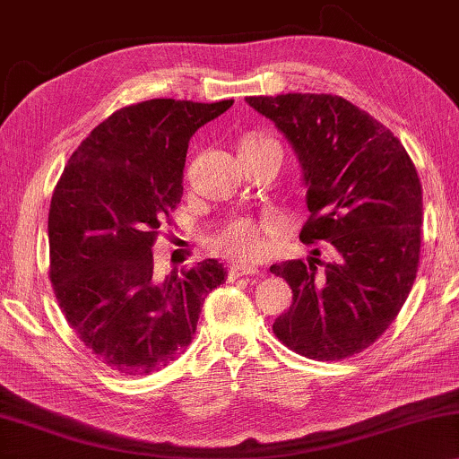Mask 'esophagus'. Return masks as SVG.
I'll return each instance as SVG.
<instances>
[{
	"mask_svg": "<svg viewBox=\"0 0 459 459\" xmlns=\"http://www.w3.org/2000/svg\"><path fill=\"white\" fill-rule=\"evenodd\" d=\"M247 275H259V269L255 265H232L229 269V280L247 278Z\"/></svg>",
	"mask_w": 459,
	"mask_h": 459,
	"instance_id": "34e87169",
	"label": "esophagus"
}]
</instances>
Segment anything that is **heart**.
Here are the masks:
<instances>
[{
	"mask_svg": "<svg viewBox=\"0 0 459 459\" xmlns=\"http://www.w3.org/2000/svg\"><path fill=\"white\" fill-rule=\"evenodd\" d=\"M259 141H265V138L249 136L241 144H253ZM275 230H278V222L275 221L235 218L227 227H222L216 235H212L208 245L216 255L237 261H253L264 255L267 235H272Z\"/></svg>",
	"mask_w": 459,
	"mask_h": 459,
	"instance_id": "heart-1",
	"label": "heart"
}]
</instances>
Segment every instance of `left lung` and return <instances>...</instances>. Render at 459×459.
Returning a JSON list of instances; mask_svg holds the SVG:
<instances>
[{
	"label": "left lung",
	"mask_w": 459,
	"mask_h": 459,
	"mask_svg": "<svg viewBox=\"0 0 459 459\" xmlns=\"http://www.w3.org/2000/svg\"><path fill=\"white\" fill-rule=\"evenodd\" d=\"M247 104L273 122L302 165L310 218L300 241L333 247L326 264L310 257L269 267L292 288L275 337L308 359L351 358L388 329L417 278V169L386 126L341 96L281 93Z\"/></svg>",
	"instance_id": "8db88e82"
}]
</instances>
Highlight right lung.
Returning <instances> with one entry per match:
<instances>
[{"label":"right lung","mask_w":459,"mask_h":459,"mask_svg":"<svg viewBox=\"0 0 459 459\" xmlns=\"http://www.w3.org/2000/svg\"><path fill=\"white\" fill-rule=\"evenodd\" d=\"M232 100H147L120 108L73 152L48 210V278L79 341L120 376H147L192 343L216 259L152 269L159 227L184 194L192 134Z\"/></svg>","instance_id":"obj_1"}]
</instances>
